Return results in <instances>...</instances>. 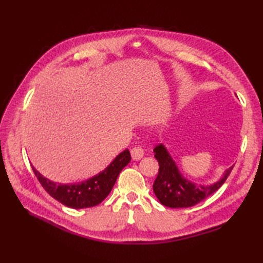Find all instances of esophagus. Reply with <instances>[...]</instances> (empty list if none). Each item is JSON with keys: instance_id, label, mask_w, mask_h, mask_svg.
I'll return each instance as SVG.
<instances>
[{"instance_id": "34e87169", "label": "esophagus", "mask_w": 263, "mask_h": 263, "mask_svg": "<svg viewBox=\"0 0 263 263\" xmlns=\"http://www.w3.org/2000/svg\"><path fill=\"white\" fill-rule=\"evenodd\" d=\"M131 156L132 159L135 160H139L143 157V149L140 147H135L131 149Z\"/></svg>"}]
</instances>
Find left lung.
I'll list each match as a JSON object with an SVG mask.
<instances>
[{"instance_id": "8db88e82", "label": "left lung", "mask_w": 263, "mask_h": 263, "mask_svg": "<svg viewBox=\"0 0 263 263\" xmlns=\"http://www.w3.org/2000/svg\"><path fill=\"white\" fill-rule=\"evenodd\" d=\"M154 153L159 164L158 175L153 186L154 192L159 202L170 208H189L201 202L224 184L234 167L233 165L226 170L217 182L209 185H198L181 174L164 144L156 146Z\"/></svg>"}]
</instances>
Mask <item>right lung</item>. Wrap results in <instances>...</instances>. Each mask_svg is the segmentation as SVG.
I'll list each match as a JSON object with an SVG mask.
<instances>
[{
  "mask_svg": "<svg viewBox=\"0 0 263 263\" xmlns=\"http://www.w3.org/2000/svg\"><path fill=\"white\" fill-rule=\"evenodd\" d=\"M131 155L127 149L117 155L115 159L89 180L74 184H61L49 181L32 166L37 180L45 191L59 202L73 209L90 208L99 204L113 189L121 171L130 163Z\"/></svg>",
  "mask_w": 263,
  "mask_h": 263,
  "instance_id": "1",
  "label": "right lung"
}]
</instances>
